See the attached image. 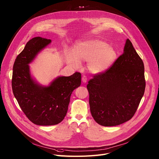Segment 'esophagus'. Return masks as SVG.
Wrapping results in <instances>:
<instances>
[{
    "mask_svg": "<svg viewBox=\"0 0 159 159\" xmlns=\"http://www.w3.org/2000/svg\"><path fill=\"white\" fill-rule=\"evenodd\" d=\"M82 82H83V83H86V82H87V79L86 76L84 75V76L82 77Z\"/></svg>",
    "mask_w": 159,
    "mask_h": 159,
    "instance_id": "1",
    "label": "esophagus"
}]
</instances>
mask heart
<instances>
[{
    "instance_id": "obj_1",
    "label": "heart",
    "mask_w": 159,
    "mask_h": 159,
    "mask_svg": "<svg viewBox=\"0 0 159 159\" xmlns=\"http://www.w3.org/2000/svg\"><path fill=\"white\" fill-rule=\"evenodd\" d=\"M115 57V51L106 42L99 39H90L77 44L73 53H67L66 60L76 69L81 66L80 61L88 62L89 70L94 74H99L109 69Z\"/></svg>"
}]
</instances>
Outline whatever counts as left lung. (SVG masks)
Masks as SVG:
<instances>
[{"label":"left lung","instance_id":"obj_1","mask_svg":"<svg viewBox=\"0 0 159 159\" xmlns=\"http://www.w3.org/2000/svg\"><path fill=\"white\" fill-rule=\"evenodd\" d=\"M144 71L142 60L127 39L123 53L87 85L90 112L99 125L116 126L133 116L145 92Z\"/></svg>","mask_w":159,"mask_h":159}]
</instances>
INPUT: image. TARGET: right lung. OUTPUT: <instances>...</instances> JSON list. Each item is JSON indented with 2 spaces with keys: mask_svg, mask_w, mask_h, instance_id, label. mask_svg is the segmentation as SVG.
<instances>
[{
  "mask_svg": "<svg viewBox=\"0 0 159 159\" xmlns=\"http://www.w3.org/2000/svg\"><path fill=\"white\" fill-rule=\"evenodd\" d=\"M52 40L41 37L30 39L13 66L12 88L14 97L27 118L34 124L50 126L65 118L74 90L81 84V74L58 76L48 85L38 83L31 74L30 64Z\"/></svg>",
  "mask_w": 159,
  "mask_h": 159,
  "instance_id": "1",
  "label": "right lung"
}]
</instances>
